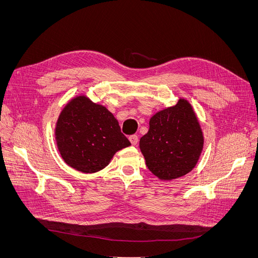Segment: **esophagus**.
I'll list each match as a JSON object with an SVG mask.
<instances>
[{"mask_svg": "<svg viewBox=\"0 0 258 258\" xmlns=\"http://www.w3.org/2000/svg\"><path fill=\"white\" fill-rule=\"evenodd\" d=\"M129 140H130L131 144L137 145V144H138V142H139V137H138L137 135H132V136H130V137H129Z\"/></svg>", "mask_w": 258, "mask_h": 258, "instance_id": "obj_1", "label": "esophagus"}]
</instances>
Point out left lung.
Returning <instances> with one entry per match:
<instances>
[{
    "mask_svg": "<svg viewBox=\"0 0 258 258\" xmlns=\"http://www.w3.org/2000/svg\"><path fill=\"white\" fill-rule=\"evenodd\" d=\"M140 148L151 172L163 181L183 176L195 168L204 148V136L188 101L156 113Z\"/></svg>",
    "mask_w": 258,
    "mask_h": 258,
    "instance_id": "obj_1",
    "label": "left lung"
}]
</instances>
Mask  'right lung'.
<instances>
[{
    "label": "right lung",
    "instance_id": "add662e5",
    "mask_svg": "<svg viewBox=\"0 0 258 258\" xmlns=\"http://www.w3.org/2000/svg\"><path fill=\"white\" fill-rule=\"evenodd\" d=\"M54 135L61 157L84 173L102 170L117 151L130 145L114 115L85 96L64 106Z\"/></svg>",
    "mask_w": 258,
    "mask_h": 258
}]
</instances>
